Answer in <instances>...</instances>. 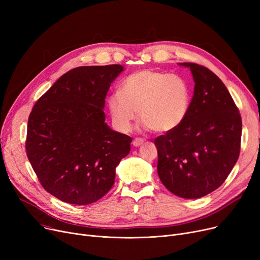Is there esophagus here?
Segmentation results:
<instances>
[{
  "instance_id": "esophagus-1",
  "label": "esophagus",
  "mask_w": 260,
  "mask_h": 260,
  "mask_svg": "<svg viewBox=\"0 0 260 260\" xmlns=\"http://www.w3.org/2000/svg\"><path fill=\"white\" fill-rule=\"evenodd\" d=\"M143 142H144V140L142 138H135L134 141H133V145L134 146H140Z\"/></svg>"
}]
</instances>
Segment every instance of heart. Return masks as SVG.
Instances as JSON below:
<instances>
[{
  "label": "heart",
  "mask_w": 260,
  "mask_h": 260,
  "mask_svg": "<svg viewBox=\"0 0 260 260\" xmlns=\"http://www.w3.org/2000/svg\"><path fill=\"white\" fill-rule=\"evenodd\" d=\"M190 87L180 75L154 70L132 74L107 99L113 123L121 132H128L137 117L142 125L157 133L178 127L187 116Z\"/></svg>",
  "instance_id": "b5f03b06"
}]
</instances>
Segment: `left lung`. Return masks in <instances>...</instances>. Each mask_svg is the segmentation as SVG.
Returning <instances> with one entry per match:
<instances>
[{"mask_svg":"<svg viewBox=\"0 0 260 260\" xmlns=\"http://www.w3.org/2000/svg\"><path fill=\"white\" fill-rule=\"evenodd\" d=\"M188 67L194 95L181 124L155 139L159 178L176 196L196 199L219 187L238 160L242 122L223 82L207 67Z\"/></svg>","mask_w":260,"mask_h":260,"instance_id":"obj_1","label":"left lung"}]
</instances>
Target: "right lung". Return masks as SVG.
<instances>
[{"mask_svg": "<svg viewBox=\"0 0 260 260\" xmlns=\"http://www.w3.org/2000/svg\"><path fill=\"white\" fill-rule=\"evenodd\" d=\"M122 65L80 66L60 77L28 118L26 154L45 190L63 202L84 206L102 198L132 138L113 131L103 112Z\"/></svg>", "mask_w": 260, "mask_h": 260, "instance_id": "add662e5", "label": "right lung"}]
</instances>
